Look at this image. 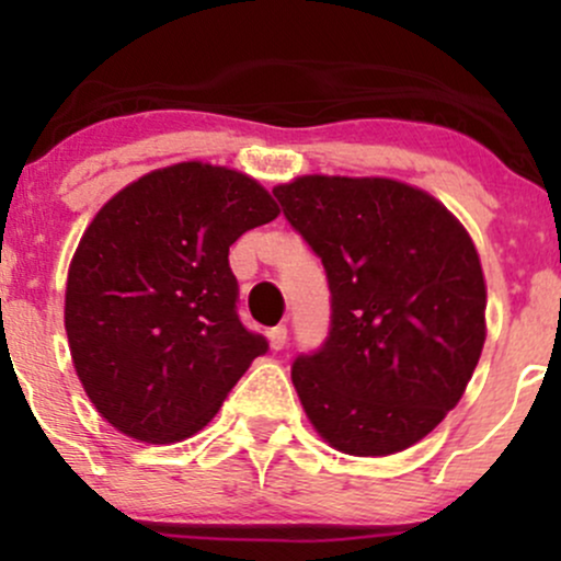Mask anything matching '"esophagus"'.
<instances>
[{"mask_svg": "<svg viewBox=\"0 0 561 561\" xmlns=\"http://www.w3.org/2000/svg\"><path fill=\"white\" fill-rule=\"evenodd\" d=\"M268 343H272L274 351H282L287 343V327H274V330L268 332Z\"/></svg>", "mask_w": 561, "mask_h": 561, "instance_id": "1", "label": "esophagus"}]
</instances>
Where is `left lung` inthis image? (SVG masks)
Wrapping results in <instances>:
<instances>
[{"mask_svg": "<svg viewBox=\"0 0 561 561\" xmlns=\"http://www.w3.org/2000/svg\"><path fill=\"white\" fill-rule=\"evenodd\" d=\"M327 268L330 337L293 364L321 440L351 456L411 448L465 396L485 345V276L440 199L388 176L308 173L276 184Z\"/></svg>", "mask_w": 561, "mask_h": 561, "instance_id": "1", "label": "left lung"}]
</instances>
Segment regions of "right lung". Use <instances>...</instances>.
<instances>
[{"label": "right lung", "instance_id": "add662e5", "mask_svg": "<svg viewBox=\"0 0 561 561\" xmlns=\"http://www.w3.org/2000/svg\"><path fill=\"white\" fill-rule=\"evenodd\" d=\"M279 205L248 173L156 169L96 210L68 268L73 369L102 420L139 443L205 427L266 340L234 311L229 248Z\"/></svg>", "mask_w": 561, "mask_h": 561}]
</instances>
